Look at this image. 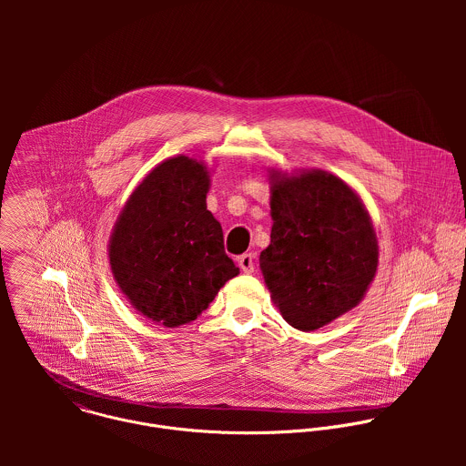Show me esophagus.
<instances>
[{
  "mask_svg": "<svg viewBox=\"0 0 466 466\" xmlns=\"http://www.w3.org/2000/svg\"><path fill=\"white\" fill-rule=\"evenodd\" d=\"M238 267L242 268V272L246 274H251L255 270V257L251 253H246L238 258Z\"/></svg>",
  "mask_w": 466,
  "mask_h": 466,
  "instance_id": "obj_1",
  "label": "esophagus"
}]
</instances>
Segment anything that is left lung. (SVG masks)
<instances>
[{
	"mask_svg": "<svg viewBox=\"0 0 466 466\" xmlns=\"http://www.w3.org/2000/svg\"><path fill=\"white\" fill-rule=\"evenodd\" d=\"M270 244L260 268L283 319L314 332L366 296L379 266V242L359 194L312 168L268 170Z\"/></svg>",
	"mask_w": 466,
	"mask_h": 466,
	"instance_id": "8db88e82",
	"label": "left lung"
}]
</instances>
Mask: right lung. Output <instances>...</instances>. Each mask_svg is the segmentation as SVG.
Returning a JSON list of instances; mask_svg holds the SVG:
<instances>
[{
  "label": "right lung",
  "instance_id": "right-lung-1",
  "mask_svg": "<svg viewBox=\"0 0 466 466\" xmlns=\"http://www.w3.org/2000/svg\"><path fill=\"white\" fill-rule=\"evenodd\" d=\"M208 167L174 156L154 167L122 208L109 238V266L134 309L167 329L187 325L240 270L208 211Z\"/></svg>",
  "mask_w": 466,
  "mask_h": 466
}]
</instances>
